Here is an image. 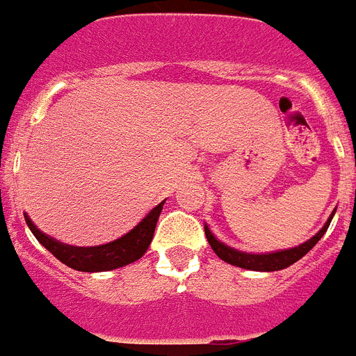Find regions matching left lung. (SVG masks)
Segmentation results:
<instances>
[{"mask_svg": "<svg viewBox=\"0 0 356 356\" xmlns=\"http://www.w3.org/2000/svg\"><path fill=\"white\" fill-rule=\"evenodd\" d=\"M335 210H333L332 216L328 217V221L325 222V226H323L312 238H308L307 242H303L300 246L289 248V250L271 251V253H246V251L235 250V248L228 246V244L219 241V238L210 232V228L207 225L205 235L209 244L212 246L213 253H216L221 260H225L226 264L242 267V269H248V271H280V269H285V267L292 266L294 262L303 259L305 254L316 246L317 242L321 241V237L326 234V229H328L330 222H332L333 216H335Z\"/></svg>", "mask_w": 356, "mask_h": 356, "instance_id": "obj_1", "label": "left lung"}]
</instances>
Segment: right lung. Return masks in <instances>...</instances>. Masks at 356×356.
Instances as JSON below:
<instances>
[{
  "mask_svg": "<svg viewBox=\"0 0 356 356\" xmlns=\"http://www.w3.org/2000/svg\"><path fill=\"white\" fill-rule=\"evenodd\" d=\"M163 203H165V200L159 203L153 210H149V213H146L143 221L134 229H130L128 234L112 242L102 244V246L81 248L64 244V242L56 241V238L40 232L26 213H24V221H26L28 228L31 229V234L35 235L37 241L62 264L81 273H102L128 266V264L139 260L146 253L151 241H153V234H155L156 221H159Z\"/></svg>",
  "mask_w": 356,
  "mask_h": 356,
  "instance_id": "add662e5",
  "label": "right lung"
}]
</instances>
